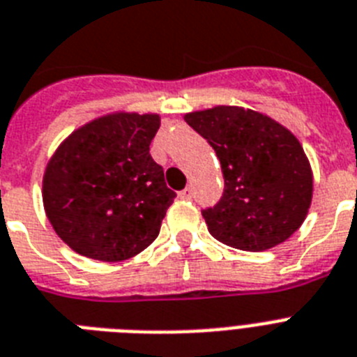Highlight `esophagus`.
<instances>
[{
  "label": "esophagus",
  "mask_w": 357,
  "mask_h": 357,
  "mask_svg": "<svg viewBox=\"0 0 357 357\" xmlns=\"http://www.w3.org/2000/svg\"><path fill=\"white\" fill-rule=\"evenodd\" d=\"M178 196L181 199H192V190L190 188H183L181 192H178Z\"/></svg>",
  "instance_id": "1"
}]
</instances>
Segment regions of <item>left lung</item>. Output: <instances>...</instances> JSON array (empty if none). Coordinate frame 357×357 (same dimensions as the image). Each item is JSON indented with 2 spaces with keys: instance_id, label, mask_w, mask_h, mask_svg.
Masks as SVG:
<instances>
[{
  "instance_id": "1",
  "label": "left lung",
  "mask_w": 357,
  "mask_h": 357,
  "mask_svg": "<svg viewBox=\"0 0 357 357\" xmlns=\"http://www.w3.org/2000/svg\"><path fill=\"white\" fill-rule=\"evenodd\" d=\"M213 146L225 188L202 211L208 233L242 251H266L303 225L314 192L308 158L294 133L264 113L214 106L185 115Z\"/></svg>"
}]
</instances>
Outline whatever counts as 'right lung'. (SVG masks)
<instances>
[{
  "instance_id": "1",
  "label": "right lung",
  "mask_w": 357,
  "mask_h": 357,
  "mask_svg": "<svg viewBox=\"0 0 357 357\" xmlns=\"http://www.w3.org/2000/svg\"><path fill=\"white\" fill-rule=\"evenodd\" d=\"M159 121L155 113L104 115L75 130L49 159L45 214L78 255L119 262L158 238L176 198L150 155Z\"/></svg>"
}]
</instances>
